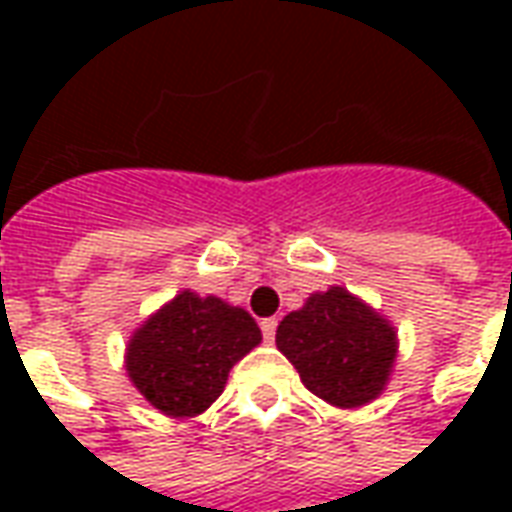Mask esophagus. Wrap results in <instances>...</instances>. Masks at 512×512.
I'll list each match as a JSON object with an SVG mask.
<instances>
[{
	"label": "esophagus",
	"instance_id": "obj_1",
	"mask_svg": "<svg viewBox=\"0 0 512 512\" xmlns=\"http://www.w3.org/2000/svg\"><path fill=\"white\" fill-rule=\"evenodd\" d=\"M277 326H279L277 318H263V321H260V332H263V340H266V343H274Z\"/></svg>",
	"mask_w": 512,
	"mask_h": 512
}]
</instances>
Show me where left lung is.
I'll use <instances>...</instances> for the list:
<instances>
[{
    "label": "left lung",
    "mask_w": 512,
    "mask_h": 512,
    "mask_svg": "<svg viewBox=\"0 0 512 512\" xmlns=\"http://www.w3.org/2000/svg\"><path fill=\"white\" fill-rule=\"evenodd\" d=\"M277 345L312 395L340 408L378 397L395 362L392 326L343 288L315 293L285 315Z\"/></svg>",
    "instance_id": "left-lung-1"
}]
</instances>
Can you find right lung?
Instances as JSON below:
<instances>
[{
	"label": "right lung",
	"instance_id": "obj_1",
	"mask_svg": "<svg viewBox=\"0 0 512 512\" xmlns=\"http://www.w3.org/2000/svg\"><path fill=\"white\" fill-rule=\"evenodd\" d=\"M260 343L252 315L183 290L128 343L134 386L167 417H194L222 395L230 367Z\"/></svg>",
	"mask_w": 512,
	"mask_h": 512
}]
</instances>
